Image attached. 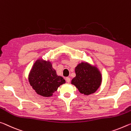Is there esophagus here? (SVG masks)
Instances as JSON below:
<instances>
[{"label":"esophagus","mask_w":131,"mask_h":131,"mask_svg":"<svg viewBox=\"0 0 131 131\" xmlns=\"http://www.w3.org/2000/svg\"><path fill=\"white\" fill-rule=\"evenodd\" d=\"M66 82L67 83H69L70 82V78L69 77H67V78H66Z\"/></svg>","instance_id":"1"}]
</instances>
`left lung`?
I'll return each instance as SVG.
<instances>
[{
    "label": "left lung",
    "instance_id": "left-lung-1",
    "mask_svg": "<svg viewBox=\"0 0 131 131\" xmlns=\"http://www.w3.org/2000/svg\"><path fill=\"white\" fill-rule=\"evenodd\" d=\"M75 71L76 77L72 79L71 83L80 93L88 95L97 91L102 82V75L97 68L88 63H81L77 66Z\"/></svg>",
    "mask_w": 131,
    "mask_h": 131
}]
</instances>
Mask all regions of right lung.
Segmentation results:
<instances>
[{
    "instance_id": "obj_1",
    "label": "right lung",
    "mask_w": 131,
    "mask_h": 131,
    "mask_svg": "<svg viewBox=\"0 0 131 131\" xmlns=\"http://www.w3.org/2000/svg\"><path fill=\"white\" fill-rule=\"evenodd\" d=\"M28 80L36 93L44 97L52 96L58 87L66 82L63 77L56 74L50 62H42V59L38 60L34 64Z\"/></svg>"
}]
</instances>
